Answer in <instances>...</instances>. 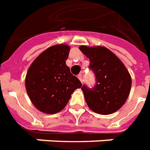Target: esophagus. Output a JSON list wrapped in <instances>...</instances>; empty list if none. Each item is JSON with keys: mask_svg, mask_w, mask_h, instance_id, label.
I'll return each mask as SVG.
<instances>
[{"mask_svg": "<svg viewBox=\"0 0 150 150\" xmlns=\"http://www.w3.org/2000/svg\"><path fill=\"white\" fill-rule=\"evenodd\" d=\"M77 77H78V79L81 81V82L82 83L83 82V76H82V74H79L78 76H77Z\"/></svg>", "mask_w": 150, "mask_h": 150, "instance_id": "1", "label": "esophagus"}]
</instances>
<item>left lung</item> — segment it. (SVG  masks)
Wrapping results in <instances>:
<instances>
[{
  "label": "left lung",
  "mask_w": 150,
  "mask_h": 150,
  "mask_svg": "<svg viewBox=\"0 0 150 150\" xmlns=\"http://www.w3.org/2000/svg\"><path fill=\"white\" fill-rule=\"evenodd\" d=\"M79 50L89 59V68L97 80L94 88H81L88 108L102 115L117 111L130 93L132 79L128 69L105 47L81 45Z\"/></svg>",
  "instance_id": "1"
}]
</instances>
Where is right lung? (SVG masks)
<instances>
[{
	"label": "right lung",
	"mask_w": 150,
	"mask_h": 150,
	"mask_svg": "<svg viewBox=\"0 0 150 150\" xmlns=\"http://www.w3.org/2000/svg\"><path fill=\"white\" fill-rule=\"evenodd\" d=\"M70 47L59 44L48 48L33 62L25 76V88L32 103L40 112L54 114L62 111L76 88L79 79L65 63Z\"/></svg>",
	"instance_id": "1"
}]
</instances>
